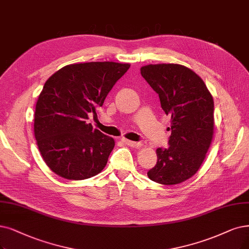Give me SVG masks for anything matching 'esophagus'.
<instances>
[{"label":"esophagus","instance_id":"esophagus-1","mask_svg":"<svg viewBox=\"0 0 249 249\" xmlns=\"http://www.w3.org/2000/svg\"><path fill=\"white\" fill-rule=\"evenodd\" d=\"M122 141L130 147H133V148H136V147H140L141 144L138 143V142H134V141H130V140H126V139H122Z\"/></svg>","mask_w":249,"mask_h":249}]
</instances>
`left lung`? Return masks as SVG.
Segmentation results:
<instances>
[{"label": "left lung", "instance_id": "obj_1", "mask_svg": "<svg viewBox=\"0 0 249 249\" xmlns=\"http://www.w3.org/2000/svg\"><path fill=\"white\" fill-rule=\"evenodd\" d=\"M141 74L171 115L170 146L157 148V162L148 178L162 185L182 183L199 170L211 146L213 96L200 76L180 64H149L141 67Z\"/></svg>", "mask_w": 249, "mask_h": 249}]
</instances>
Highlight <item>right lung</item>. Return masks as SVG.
<instances>
[{
    "instance_id": "1",
    "label": "right lung",
    "mask_w": 249,
    "mask_h": 249,
    "mask_svg": "<svg viewBox=\"0 0 249 249\" xmlns=\"http://www.w3.org/2000/svg\"><path fill=\"white\" fill-rule=\"evenodd\" d=\"M127 63L87 62L62 67L50 76L37 99L35 137L50 170L67 180H85L105 167L114 140L91 124Z\"/></svg>"
}]
</instances>
